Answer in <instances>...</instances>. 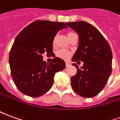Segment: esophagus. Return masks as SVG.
Masks as SVG:
<instances>
[{"label": "esophagus", "mask_w": 120, "mask_h": 120, "mask_svg": "<svg viewBox=\"0 0 120 120\" xmlns=\"http://www.w3.org/2000/svg\"><path fill=\"white\" fill-rule=\"evenodd\" d=\"M65 65H66V67H69V66L70 65V63L67 62L65 63Z\"/></svg>", "instance_id": "34e87169"}]
</instances>
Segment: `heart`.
<instances>
[{
	"mask_svg": "<svg viewBox=\"0 0 120 120\" xmlns=\"http://www.w3.org/2000/svg\"><path fill=\"white\" fill-rule=\"evenodd\" d=\"M75 33H73V32H68L67 35H68V38H69V40H70L73 38V36H75ZM56 41V36H55V37H54L53 42H52L53 45L55 44ZM71 55H72V52L70 51H69V50L66 49H60L56 52V56H57L58 57H59L60 58H62L63 60H68V59L71 57Z\"/></svg>",
	"mask_w": 120,
	"mask_h": 120,
	"instance_id": "obj_1",
	"label": "heart"
}]
</instances>
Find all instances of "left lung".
<instances>
[{"instance_id": "obj_1", "label": "left lung", "mask_w": 120, "mask_h": 120, "mask_svg": "<svg viewBox=\"0 0 120 120\" xmlns=\"http://www.w3.org/2000/svg\"><path fill=\"white\" fill-rule=\"evenodd\" d=\"M79 36V44L73 62H83L81 69L75 63L77 72L71 78L75 92L84 98H92L102 90L112 72L111 47L101 33L87 22H66Z\"/></svg>"}]
</instances>
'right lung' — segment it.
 <instances>
[{
	"mask_svg": "<svg viewBox=\"0 0 120 120\" xmlns=\"http://www.w3.org/2000/svg\"><path fill=\"white\" fill-rule=\"evenodd\" d=\"M63 22L36 20L22 30L9 52L11 74L18 89L31 97H39L52 87L55 73L64 70L65 62L55 57L47 64L42 54L51 55L54 37L67 28Z\"/></svg>",
	"mask_w": 120,
	"mask_h": 120,
	"instance_id": "1",
	"label": "right lung"
}]
</instances>
